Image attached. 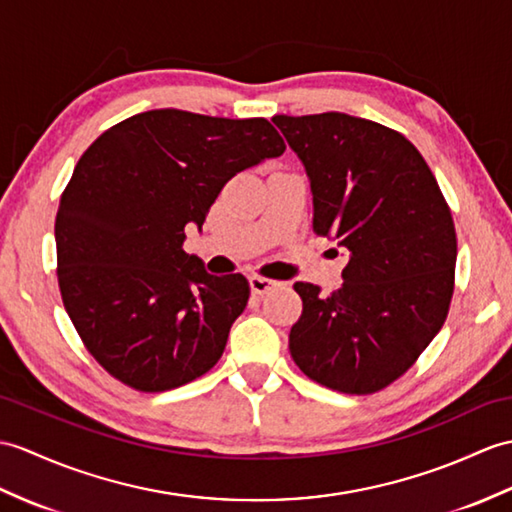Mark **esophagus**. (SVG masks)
<instances>
[{"instance_id":"34e87169","label":"esophagus","mask_w":512,"mask_h":512,"mask_svg":"<svg viewBox=\"0 0 512 512\" xmlns=\"http://www.w3.org/2000/svg\"><path fill=\"white\" fill-rule=\"evenodd\" d=\"M248 283H251V290H253V294H257V296H264V294H268L270 290H275V288H279V281H275V279H268V277H259V275H253L251 279H248Z\"/></svg>"}]
</instances>
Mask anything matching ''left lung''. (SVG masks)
Instances as JSON below:
<instances>
[{"label": "left lung", "instance_id": "left-lung-1", "mask_svg": "<svg viewBox=\"0 0 512 512\" xmlns=\"http://www.w3.org/2000/svg\"><path fill=\"white\" fill-rule=\"evenodd\" d=\"M314 196L312 229L349 251L329 296L296 281L290 353L331 390L373 395L419 360L454 296L451 209L421 152L397 130L347 113L275 115Z\"/></svg>", "mask_w": 512, "mask_h": 512}]
</instances>
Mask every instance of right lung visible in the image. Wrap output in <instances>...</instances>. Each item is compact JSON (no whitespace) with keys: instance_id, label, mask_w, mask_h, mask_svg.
Masks as SVG:
<instances>
[{"instance_id":"right-lung-1","label":"right lung","mask_w":512,"mask_h":512,"mask_svg":"<svg viewBox=\"0 0 512 512\" xmlns=\"http://www.w3.org/2000/svg\"><path fill=\"white\" fill-rule=\"evenodd\" d=\"M283 150L264 117L157 109L78 159L56 213V277L82 344L117 382L163 392L216 366L251 288L187 255L185 227H202L237 172Z\"/></svg>"}]
</instances>
